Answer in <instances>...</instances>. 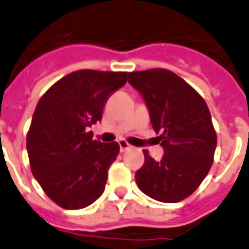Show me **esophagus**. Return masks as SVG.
<instances>
[{"mask_svg":"<svg viewBox=\"0 0 249 249\" xmlns=\"http://www.w3.org/2000/svg\"><path fill=\"white\" fill-rule=\"evenodd\" d=\"M119 146H120V152H126V150H129L132 146H130L129 143L126 142L125 140H119Z\"/></svg>","mask_w":249,"mask_h":249,"instance_id":"34e87169","label":"esophagus"}]
</instances>
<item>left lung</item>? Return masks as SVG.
I'll return each mask as SVG.
<instances>
[{
    "label": "left lung",
    "mask_w": 249,
    "mask_h": 249,
    "mask_svg": "<svg viewBox=\"0 0 249 249\" xmlns=\"http://www.w3.org/2000/svg\"><path fill=\"white\" fill-rule=\"evenodd\" d=\"M128 82L142 96L163 148L160 161L143 150L145 163L136 173L137 186L158 202L177 203L198 189L213 165L216 133L207 104L167 70L129 72Z\"/></svg>",
    "instance_id": "obj_1"
}]
</instances>
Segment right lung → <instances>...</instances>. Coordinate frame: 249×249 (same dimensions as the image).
I'll list each match as a JSON object with an SVG mask.
<instances>
[{
    "instance_id": "obj_1",
    "label": "right lung",
    "mask_w": 249,
    "mask_h": 249,
    "mask_svg": "<svg viewBox=\"0 0 249 249\" xmlns=\"http://www.w3.org/2000/svg\"><path fill=\"white\" fill-rule=\"evenodd\" d=\"M126 78L128 72L80 70L40 97L27 133V154L33 176L63 209H84L104 193L120 146L92 140L87 129L100 121L108 96Z\"/></svg>"
}]
</instances>
